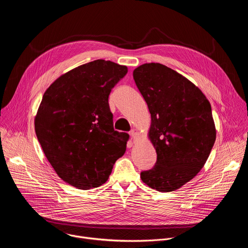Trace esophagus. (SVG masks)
<instances>
[{
    "label": "esophagus",
    "mask_w": 248,
    "mask_h": 248,
    "mask_svg": "<svg viewBox=\"0 0 248 248\" xmlns=\"http://www.w3.org/2000/svg\"><path fill=\"white\" fill-rule=\"evenodd\" d=\"M130 135H131V137H132L133 139H136L137 136H138V131H137L136 129H132V130L130 131Z\"/></svg>",
    "instance_id": "esophagus-1"
}]
</instances>
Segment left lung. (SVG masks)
<instances>
[{
  "label": "left lung",
  "instance_id": "obj_1",
  "mask_svg": "<svg viewBox=\"0 0 248 248\" xmlns=\"http://www.w3.org/2000/svg\"><path fill=\"white\" fill-rule=\"evenodd\" d=\"M133 79L151 114L149 137L157 153L155 166L140 178L153 189L173 191L194 178L213 148L211 105L187 78L158 62L136 67Z\"/></svg>",
  "mask_w": 248,
  "mask_h": 248
}]
</instances>
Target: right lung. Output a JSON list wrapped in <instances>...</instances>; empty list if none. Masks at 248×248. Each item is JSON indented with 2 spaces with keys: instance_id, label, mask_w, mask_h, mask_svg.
<instances>
[{
  "instance_id": "right-lung-1",
  "label": "right lung",
  "mask_w": 248,
  "mask_h": 248,
  "mask_svg": "<svg viewBox=\"0 0 248 248\" xmlns=\"http://www.w3.org/2000/svg\"><path fill=\"white\" fill-rule=\"evenodd\" d=\"M127 67L96 60L55 80L43 95L35 132L48 161L65 183L79 189L107 182L129 135L114 129L109 95Z\"/></svg>"
}]
</instances>
